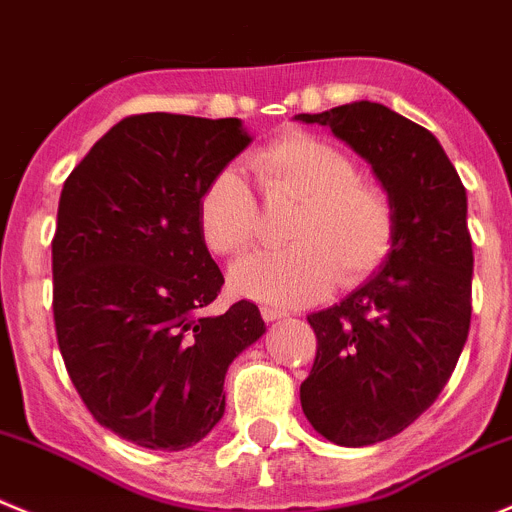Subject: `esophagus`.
Masks as SVG:
<instances>
[{"mask_svg": "<svg viewBox=\"0 0 512 512\" xmlns=\"http://www.w3.org/2000/svg\"><path fill=\"white\" fill-rule=\"evenodd\" d=\"M261 316H264L266 321H281V319H286V314L281 309H271V306H264V309H261Z\"/></svg>", "mask_w": 512, "mask_h": 512, "instance_id": "34e87169", "label": "esophagus"}]
</instances>
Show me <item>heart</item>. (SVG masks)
I'll return each instance as SVG.
<instances>
[{
    "label": "heart",
    "mask_w": 512,
    "mask_h": 512,
    "mask_svg": "<svg viewBox=\"0 0 512 512\" xmlns=\"http://www.w3.org/2000/svg\"><path fill=\"white\" fill-rule=\"evenodd\" d=\"M248 165L269 198H294L289 248L259 251L231 269L241 296L274 306H301L372 274L394 241V206L382 186L357 178V163L329 140L289 133L256 150ZM198 226L223 256L246 251L259 233V206L241 168L223 165L198 198Z\"/></svg>",
    "instance_id": "obj_1"
}]
</instances>
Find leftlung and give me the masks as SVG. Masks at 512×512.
<instances>
[{
    "mask_svg": "<svg viewBox=\"0 0 512 512\" xmlns=\"http://www.w3.org/2000/svg\"><path fill=\"white\" fill-rule=\"evenodd\" d=\"M372 165L394 206L387 259L339 304L309 316L316 359L301 410L321 437L364 447L410 427L450 379L470 329L467 193L440 140L379 102L296 115Z\"/></svg>",
    "mask_w": 512,
    "mask_h": 512,
    "instance_id": "left-lung-1",
    "label": "left lung"
}]
</instances>
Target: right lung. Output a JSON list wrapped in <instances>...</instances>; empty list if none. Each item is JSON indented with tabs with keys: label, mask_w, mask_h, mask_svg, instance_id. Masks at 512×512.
Wrapping results in <instances>:
<instances>
[{
	"label": "right lung",
	"mask_w": 512,
	"mask_h": 512,
	"mask_svg": "<svg viewBox=\"0 0 512 512\" xmlns=\"http://www.w3.org/2000/svg\"><path fill=\"white\" fill-rule=\"evenodd\" d=\"M251 140L238 118L133 115L62 186L57 344L92 417L148 450L201 442L226 412L228 367L266 332L251 301L203 314L223 274L198 226V198Z\"/></svg>",
	"instance_id": "right-lung-1"
}]
</instances>
